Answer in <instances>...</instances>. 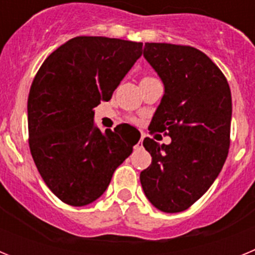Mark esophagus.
<instances>
[{
    "mask_svg": "<svg viewBox=\"0 0 255 255\" xmlns=\"http://www.w3.org/2000/svg\"><path fill=\"white\" fill-rule=\"evenodd\" d=\"M143 139H144V135H143V134H141L140 139H139L138 144H136V148H141V147H143Z\"/></svg>",
    "mask_w": 255,
    "mask_h": 255,
    "instance_id": "34e87169",
    "label": "esophagus"
}]
</instances>
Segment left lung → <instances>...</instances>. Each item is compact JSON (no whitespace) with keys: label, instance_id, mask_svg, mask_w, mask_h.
I'll use <instances>...</instances> for the list:
<instances>
[{"label":"left lung","instance_id":"obj_1","mask_svg":"<svg viewBox=\"0 0 255 255\" xmlns=\"http://www.w3.org/2000/svg\"><path fill=\"white\" fill-rule=\"evenodd\" d=\"M143 56L164 87L149 130L167 131L171 143L144 139L152 163L140 172V184L155 208L176 213L194 204L222 170L230 147L231 92L222 71L194 47L145 43Z\"/></svg>","mask_w":255,"mask_h":255}]
</instances>
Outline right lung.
<instances>
[{
  "mask_svg": "<svg viewBox=\"0 0 255 255\" xmlns=\"http://www.w3.org/2000/svg\"><path fill=\"white\" fill-rule=\"evenodd\" d=\"M143 43L75 37L38 70L28 97L29 147L40 176L64 203H93L140 136L124 124L101 131L94 108L112 93L143 53Z\"/></svg>",
  "mask_w": 255,
  "mask_h": 255,
  "instance_id": "right-lung-1",
  "label": "right lung"
}]
</instances>
